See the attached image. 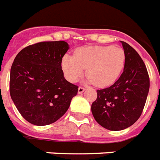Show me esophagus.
<instances>
[{
	"label": "esophagus",
	"mask_w": 160,
	"mask_h": 160,
	"mask_svg": "<svg viewBox=\"0 0 160 160\" xmlns=\"http://www.w3.org/2000/svg\"><path fill=\"white\" fill-rule=\"evenodd\" d=\"M84 91H85V88H84V87H78V94H82Z\"/></svg>",
	"instance_id": "1"
}]
</instances>
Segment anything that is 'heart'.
<instances>
[{
	"instance_id": "1",
	"label": "heart",
	"mask_w": 160,
	"mask_h": 160,
	"mask_svg": "<svg viewBox=\"0 0 160 160\" xmlns=\"http://www.w3.org/2000/svg\"><path fill=\"white\" fill-rule=\"evenodd\" d=\"M125 60V51L120 47L88 46L76 49L73 56L65 55L61 61V69L70 82H77L87 69L89 82L107 87L120 77Z\"/></svg>"
}]
</instances>
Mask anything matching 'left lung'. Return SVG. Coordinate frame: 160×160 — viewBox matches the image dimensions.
Returning a JSON list of instances; mask_svg holds the SVG:
<instances>
[{
  "label": "left lung",
  "instance_id": "8db88e82",
  "mask_svg": "<svg viewBox=\"0 0 160 160\" xmlns=\"http://www.w3.org/2000/svg\"><path fill=\"white\" fill-rule=\"evenodd\" d=\"M125 53V65L121 77L111 87L97 91L91 105L95 121L105 129H125L141 116L150 88L147 67L130 45L121 41Z\"/></svg>",
  "mask_w": 160,
  "mask_h": 160
}]
</instances>
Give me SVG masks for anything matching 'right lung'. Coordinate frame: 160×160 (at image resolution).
Instances as JSON below:
<instances>
[{
	"label": "right lung",
	"instance_id": "1",
	"mask_svg": "<svg viewBox=\"0 0 160 160\" xmlns=\"http://www.w3.org/2000/svg\"><path fill=\"white\" fill-rule=\"evenodd\" d=\"M65 41L40 42L18 53L10 69V96L22 117L32 125H47L67 112L78 87L61 69L69 49Z\"/></svg>",
	"mask_w": 160,
	"mask_h": 160
}]
</instances>
